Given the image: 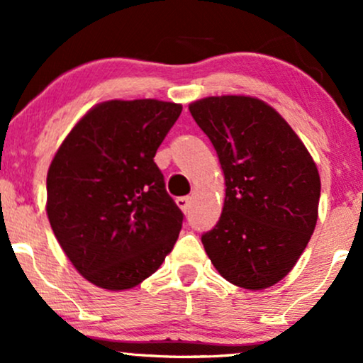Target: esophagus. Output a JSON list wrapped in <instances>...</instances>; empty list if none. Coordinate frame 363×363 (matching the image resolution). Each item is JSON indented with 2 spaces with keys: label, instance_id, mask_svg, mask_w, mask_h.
<instances>
[{
  "label": "esophagus",
  "instance_id": "34e87169",
  "mask_svg": "<svg viewBox=\"0 0 363 363\" xmlns=\"http://www.w3.org/2000/svg\"><path fill=\"white\" fill-rule=\"evenodd\" d=\"M177 205L182 212L186 213L191 207V199L190 196H180V199H177Z\"/></svg>",
  "mask_w": 363,
  "mask_h": 363
}]
</instances>
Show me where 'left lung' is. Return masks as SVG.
<instances>
[{"label": "left lung", "instance_id": "left-lung-1", "mask_svg": "<svg viewBox=\"0 0 363 363\" xmlns=\"http://www.w3.org/2000/svg\"><path fill=\"white\" fill-rule=\"evenodd\" d=\"M189 109L216 147L225 178L222 216L202 235L205 252L239 288L274 286L316 227V163L283 116L257 97L212 96Z\"/></svg>", "mask_w": 363, "mask_h": 363}]
</instances>
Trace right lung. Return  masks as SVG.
I'll return each mask as SVG.
<instances>
[{"mask_svg": "<svg viewBox=\"0 0 363 363\" xmlns=\"http://www.w3.org/2000/svg\"><path fill=\"white\" fill-rule=\"evenodd\" d=\"M182 104L106 101L77 121L47 173V216L79 274L123 291L172 252L183 213L153 161Z\"/></svg>", "mask_w": 363, "mask_h": 363, "instance_id": "add662e5", "label": "right lung"}]
</instances>
